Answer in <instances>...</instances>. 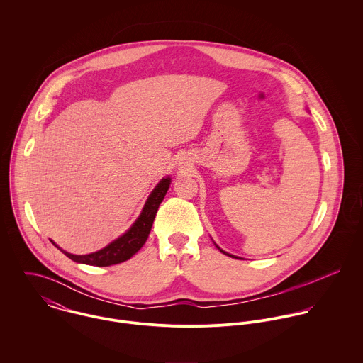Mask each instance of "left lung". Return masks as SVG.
Instances as JSON below:
<instances>
[{
	"label": "left lung",
	"instance_id": "left-lung-1",
	"mask_svg": "<svg viewBox=\"0 0 363 363\" xmlns=\"http://www.w3.org/2000/svg\"><path fill=\"white\" fill-rule=\"evenodd\" d=\"M219 250H220V249H219ZM220 252H222V253H223V255H226V256H229V255H228V253H226V252H223V250H220ZM232 257H233V256H232Z\"/></svg>",
	"mask_w": 363,
	"mask_h": 363
}]
</instances>
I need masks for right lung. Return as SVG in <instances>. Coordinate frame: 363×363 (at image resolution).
I'll return each instance as SVG.
<instances>
[{"instance_id": "right-lung-1", "label": "right lung", "mask_w": 363, "mask_h": 363, "mask_svg": "<svg viewBox=\"0 0 363 363\" xmlns=\"http://www.w3.org/2000/svg\"><path fill=\"white\" fill-rule=\"evenodd\" d=\"M170 186V179H162L159 184L151 193L145 207L143 209L140 218L135 220V223L118 239L111 242L108 246H106L102 250L85 255V256H75L69 255L67 252H62L68 259L88 265H96V267H107L113 264L123 262L125 259H131L147 242L154 219H155L157 208L163 201L167 190Z\"/></svg>"}]
</instances>
